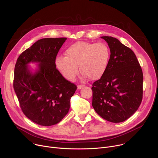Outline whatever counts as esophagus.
Segmentation results:
<instances>
[{
    "label": "esophagus",
    "instance_id": "esophagus-1",
    "mask_svg": "<svg viewBox=\"0 0 158 158\" xmlns=\"http://www.w3.org/2000/svg\"><path fill=\"white\" fill-rule=\"evenodd\" d=\"M83 87H85V85H78L77 86V88L79 89H81L82 88H83Z\"/></svg>",
    "mask_w": 158,
    "mask_h": 158
}]
</instances>
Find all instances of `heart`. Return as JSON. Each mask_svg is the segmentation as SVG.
<instances>
[{"label": "heart", "mask_w": 158, "mask_h": 158, "mask_svg": "<svg viewBox=\"0 0 158 158\" xmlns=\"http://www.w3.org/2000/svg\"><path fill=\"white\" fill-rule=\"evenodd\" d=\"M110 57V50L106 44L77 41L65 51V56H58L56 64L70 81L74 80L77 73V66L82 77L95 80L105 72Z\"/></svg>", "instance_id": "b5f03b06"}]
</instances>
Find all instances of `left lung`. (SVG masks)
<instances>
[{
  "label": "left lung",
  "mask_w": 158,
  "mask_h": 158,
  "mask_svg": "<svg viewBox=\"0 0 158 158\" xmlns=\"http://www.w3.org/2000/svg\"><path fill=\"white\" fill-rule=\"evenodd\" d=\"M101 38L111 55L105 72L92 85V106L102 118L119 123L131 117L142 102L143 72L130 48L115 38Z\"/></svg>",
  "instance_id": "1"
}]
</instances>
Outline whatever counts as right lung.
Wrapping results in <instances>:
<instances>
[{
    "mask_svg": "<svg viewBox=\"0 0 158 158\" xmlns=\"http://www.w3.org/2000/svg\"><path fill=\"white\" fill-rule=\"evenodd\" d=\"M66 38H43L23 51L16 61L13 88L23 114L43 126L59 123L68 113L77 86L56 69V58ZM39 63L32 73L27 64Z\"/></svg>",
    "mask_w": 158,
    "mask_h": 158,
    "instance_id": "obj_1",
    "label": "right lung"
}]
</instances>
